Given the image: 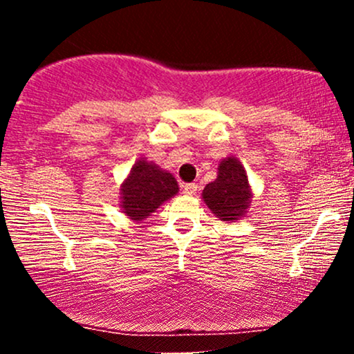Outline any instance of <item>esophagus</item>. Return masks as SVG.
Segmentation results:
<instances>
[{
	"label": "esophagus",
	"mask_w": 354,
	"mask_h": 354,
	"mask_svg": "<svg viewBox=\"0 0 354 354\" xmlns=\"http://www.w3.org/2000/svg\"><path fill=\"white\" fill-rule=\"evenodd\" d=\"M198 188H200V186H198L196 183H188V185H183V194H186V196H194Z\"/></svg>",
	"instance_id": "esophagus-1"
}]
</instances>
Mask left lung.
<instances>
[{"label": "left lung", "mask_w": 354, "mask_h": 354, "mask_svg": "<svg viewBox=\"0 0 354 354\" xmlns=\"http://www.w3.org/2000/svg\"><path fill=\"white\" fill-rule=\"evenodd\" d=\"M201 198L211 213L221 221L236 223L246 216L253 191L245 166L236 156L219 161L216 180L205 186Z\"/></svg>", "instance_id": "1"}]
</instances>
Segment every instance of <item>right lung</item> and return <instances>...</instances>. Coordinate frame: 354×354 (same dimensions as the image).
Wrapping results in <instances>:
<instances>
[{"mask_svg": "<svg viewBox=\"0 0 354 354\" xmlns=\"http://www.w3.org/2000/svg\"><path fill=\"white\" fill-rule=\"evenodd\" d=\"M180 186L166 169L138 158L131 171L120 186V208L131 221L141 223L160 208L165 201L176 196Z\"/></svg>", "mask_w": 354, "mask_h": 354, "instance_id": "obj_1", "label": "right lung"}]
</instances>
